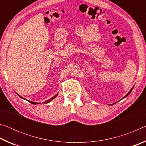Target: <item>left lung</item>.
<instances>
[{
	"label": "left lung",
	"instance_id": "obj_1",
	"mask_svg": "<svg viewBox=\"0 0 146 146\" xmlns=\"http://www.w3.org/2000/svg\"><path fill=\"white\" fill-rule=\"evenodd\" d=\"M133 88H134V86H133V87L131 88V90L129 91V92H128L127 94H126V95H125V96H124V97H123L122 98V99H121V100H122V99H123V98H125V97H127V96L128 95H129V94L131 93V91H132V90H133ZM115 104V103H114V104H111V105H113V104Z\"/></svg>",
	"mask_w": 146,
	"mask_h": 146
}]
</instances>
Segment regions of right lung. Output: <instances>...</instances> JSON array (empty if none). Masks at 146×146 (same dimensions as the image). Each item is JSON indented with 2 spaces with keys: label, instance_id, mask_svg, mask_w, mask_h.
Returning <instances> with one entry per match:
<instances>
[{
  "label": "right lung",
  "instance_id": "right-lung-1",
  "mask_svg": "<svg viewBox=\"0 0 146 146\" xmlns=\"http://www.w3.org/2000/svg\"><path fill=\"white\" fill-rule=\"evenodd\" d=\"M17 95H18L21 98H23V99H24V100H26V99H25V98H24L23 97H22L21 96H20L19 94H17ZM57 95H58V93H56V95H55V96H53V97H51V98H49V99H48V100H47L46 101H45V102H43L42 103H44V104H48V103H49V102H50L51 100H53L54 98H55V97H57ZM29 102H30V103H31V104H35V105H36V104H40V103H38V102H31V101H29V100H28Z\"/></svg>",
  "mask_w": 146,
  "mask_h": 146
}]
</instances>
